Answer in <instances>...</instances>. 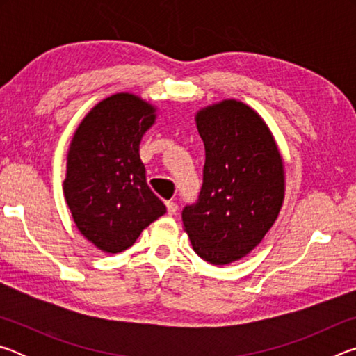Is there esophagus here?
<instances>
[{
    "label": "esophagus",
    "mask_w": 356,
    "mask_h": 356,
    "mask_svg": "<svg viewBox=\"0 0 356 356\" xmlns=\"http://www.w3.org/2000/svg\"><path fill=\"white\" fill-rule=\"evenodd\" d=\"M166 210H168V215H176V212H177V204L172 202V201H168V202H166Z\"/></svg>",
    "instance_id": "obj_1"
}]
</instances>
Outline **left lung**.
<instances>
[{"instance_id": "8db88e82", "label": "left lung", "mask_w": 356, "mask_h": 356, "mask_svg": "<svg viewBox=\"0 0 356 356\" xmlns=\"http://www.w3.org/2000/svg\"><path fill=\"white\" fill-rule=\"evenodd\" d=\"M206 147L202 188L182 212L193 250L227 265L262 242L284 201V163L264 119L243 102L226 99L196 113Z\"/></svg>"}]
</instances>
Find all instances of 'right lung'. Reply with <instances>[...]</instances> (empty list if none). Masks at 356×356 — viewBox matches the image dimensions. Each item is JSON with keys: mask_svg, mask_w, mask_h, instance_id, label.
Listing matches in <instances>:
<instances>
[{"mask_svg": "<svg viewBox=\"0 0 356 356\" xmlns=\"http://www.w3.org/2000/svg\"><path fill=\"white\" fill-rule=\"evenodd\" d=\"M155 119L149 102L113 94L84 116L72 138L64 197L78 231L100 251H125L166 212L140 159L143 135Z\"/></svg>", "mask_w": 356, "mask_h": 356, "instance_id": "add662e5", "label": "right lung"}]
</instances>
